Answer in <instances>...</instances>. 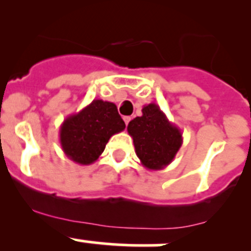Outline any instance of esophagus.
Returning <instances> with one entry per match:
<instances>
[{
	"label": "esophagus",
	"mask_w": 251,
	"mask_h": 251,
	"mask_svg": "<svg viewBox=\"0 0 251 251\" xmlns=\"http://www.w3.org/2000/svg\"><path fill=\"white\" fill-rule=\"evenodd\" d=\"M130 120H131V116H124V121H125L126 125H128Z\"/></svg>",
	"instance_id": "1"
}]
</instances>
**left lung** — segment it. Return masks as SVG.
Listing matches in <instances>:
<instances>
[{
  "instance_id": "1",
  "label": "left lung",
  "mask_w": 251,
  "mask_h": 251,
  "mask_svg": "<svg viewBox=\"0 0 251 251\" xmlns=\"http://www.w3.org/2000/svg\"><path fill=\"white\" fill-rule=\"evenodd\" d=\"M136 155L148 170H163L171 164L183 143L182 132L155 103L146 104L142 116L127 125Z\"/></svg>"
}]
</instances>
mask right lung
Returning <instances> with one entry per match:
<instances>
[{
    "mask_svg": "<svg viewBox=\"0 0 251 251\" xmlns=\"http://www.w3.org/2000/svg\"><path fill=\"white\" fill-rule=\"evenodd\" d=\"M125 130V123L114 103L95 100L78 113L67 116L59 130L65 155L80 165L95 163L115 133Z\"/></svg>",
    "mask_w": 251,
    "mask_h": 251,
    "instance_id": "right-lung-1",
    "label": "right lung"
}]
</instances>
